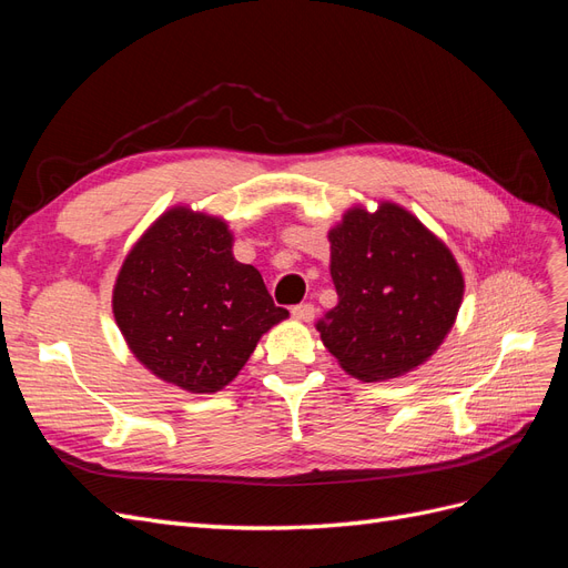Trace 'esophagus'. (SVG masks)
<instances>
[{"label":"esophagus","mask_w":568,"mask_h":568,"mask_svg":"<svg viewBox=\"0 0 568 568\" xmlns=\"http://www.w3.org/2000/svg\"><path fill=\"white\" fill-rule=\"evenodd\" d=\"M291 315H294V317L301 320V322H313V317H315V305H313V303L294 305V307H291Z\"/></svg>","instance_id":"esophagus-1"}]
</instances>
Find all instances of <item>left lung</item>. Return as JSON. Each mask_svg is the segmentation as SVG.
Here are the masks:
<instances>
[{"label": "left lung", "instance_id": "left-lung-1", "mask_svg": "<svg viewBox=\"0 0 568 568\" xmlns=\"http://www.w3.org/2000/svg\"><path fill=\"white\" fill-rule=\"evenodd\" d=\"M338 294L320 322L322 343L359 382H386L424 365L453 329L464 277L450 248L384 201L351 209L329 232Z\"/></svg>", "mask_w": 568, "mask_h": 568}]
</instances>
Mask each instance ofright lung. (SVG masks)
<instances>
[{
	"instance_id": "1",
	"label": "right lung",
	"mask_w": 568,
	"mask_h": 568,
	"mask_svg": "<svg viewBox=\"0 0 568 568\" xmlns=\"http://www.w3.org/2000/svg\"><path fill=\"white\" fill-rule=\"evenodd\" d=\"M227 222L178 205L132 246L113 286L130 351L189 393L225 388L257 341L288 317L253 265L234 261Z\"/></svg>"
}]
</instances>
